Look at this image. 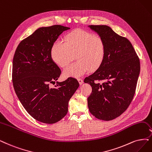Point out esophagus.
Here are the masks:
<instances>
[{"label": "esophagus", "mask_w": 152, "mask_h": 152, "mask_svg": "<svg viewBox=\"0 0 152 152\" xmlns=\"http://www.w3.org/2000/svg\"><path fill=\"white\" fill-rule=\"evenodd\" d=\"M77 81H78V82H79L80 85H82V84L84 83L83 80L82 79H81V78H77Z\"/></svg>", "instance_id": "obj_1"}]
</instances>
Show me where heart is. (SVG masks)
Segmentation results:
<instances>
[{
  "label": "heart",
  "mask_w": 152,
  "mask_h": 152,
  "mask_svg": "<svg viewBox=\"0 0 152 152\" xmlns=\"http://www.w3.org/2000/svg\"><path fill=\"white\" fill-rule=\"evenodd\" d=\"M75 54L77 61L64 69L66 77H77L98 69L106 58V43L92 32L76 29L66 34L64 42L56 40L50 49L52 60L61 67L68 64Z\"/></svg>",
  "instance_id": "heart-1"
}]
</instances>
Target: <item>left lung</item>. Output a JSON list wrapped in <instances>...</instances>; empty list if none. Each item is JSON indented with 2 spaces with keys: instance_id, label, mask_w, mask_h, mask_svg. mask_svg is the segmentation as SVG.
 <instances>
[{
  "instance_id": "1",
  "label": "left lung",
  "mask_w": 152,
  "mask_h": 152,
  "mask_svg": "<svg viewBox=\"0 0 152 152\" xmlns=\"http://www.w3.org/2000/svg\"><path fill=\"white\" fill-rule=\"evenodd\" d=\"M89 27L105 42L106 54L103 64L84 80L92 87L88 106L96 118L110 121L120 116L132 102L140 71V59L130 41L109 26Z\"/></svg>"
}]
</instances>
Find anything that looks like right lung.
<instances>
[{
	"instance_id": "right-lung-1",
	"label": "right lung",
	"mask_w": 152,
	"mask_h": 152,
	"mask_svg": "<svg viewBox=\"0 0 152 152\" xmlns=\"http://www.w3.org/2000/svg\"><path fill=\"white\" fill-rule=\"evenodd\" d=\"M69 27L61 25L39 28L23 39L13 58L12 82L22 106L35 120L53 124L64 118L68 102L80 84L76 79L58 80L61 71L50 57V49L59 36Z\"/></svg>"
}]
</instances>
